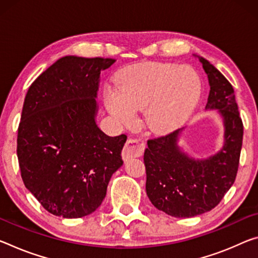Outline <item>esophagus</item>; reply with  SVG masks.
<instances>
[{"instance_id":"esophagus-1","label":"esophagus","mask_w":258,"mask_h":258,"mask_svg":"<svg viewBox=\"0 0 258 258\" xmlns=\"http://www.w3.org/2000/svg\"><path fill=\"white\" fill-rule=\"evenodd\" d=\"M146 148V142L140 138H132L126 141V145L122 149L121 156L124 161L132 157H140L144 154Z\"/></svg>"}]
</instances>
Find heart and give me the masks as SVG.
I'll return each mask as SVG.
<instances>
[{
    "label": "heart",
    "instance_id": "b5f03b06",
    "mask_svg": "<svg viewBox=\"0 0 258 258\" xmlns=\"http://www.w3.org/2000/svg\"><path fill=\"white\" fill-rule=\"evenodd\" d=\"M201 92V79L190 67L140 63L119 73L117 89H107L104 103L122 125L132 124L136 112L144 110L146 128L163 136L183 125L198 105Z\"/></svg>",
    "mask_w": 258,
    "mask_h": 258
}]
</instances>
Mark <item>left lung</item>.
Instances as JSON below:
<instances>
[{"instance_id": "1", "label": "left lung", "mask_w": 258, "mask_h": 258, "mask_svg": "<svg viewBox=\"0 0 258 258\" xmlns=\"http://www.w3.org/2000/svg\"><path fill=\"white\" fill-rule=\"evenodd\" d=\"M198 57L210 85L206 109L218 110L223 117V148L208 158L188 156L178 146L183 130L180 128L148 140L144 156L150 202L177 218L202 215L222 201L234 183L242 147L243 125L234 89L214 65Z\"/></svg>"}]
</instances>
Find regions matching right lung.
<instances>
[{"mask_svg":"<svg viewBox=\"0 0 258 258\" xmlns=\"http://www.w3.org/2000/svg\"><path fill=\"white\" fill-rule=\"evenodd\" d=\"M112 58L65 56L28 88L18 127L24 185L48 212L80 218L95 211L111 175L122 165L125 134L96 125L101 71Z\"/></svg>","mask_w":258,"mask_h":258,"instance_id":"add662e5","label":"right lung"}]
</instances>
